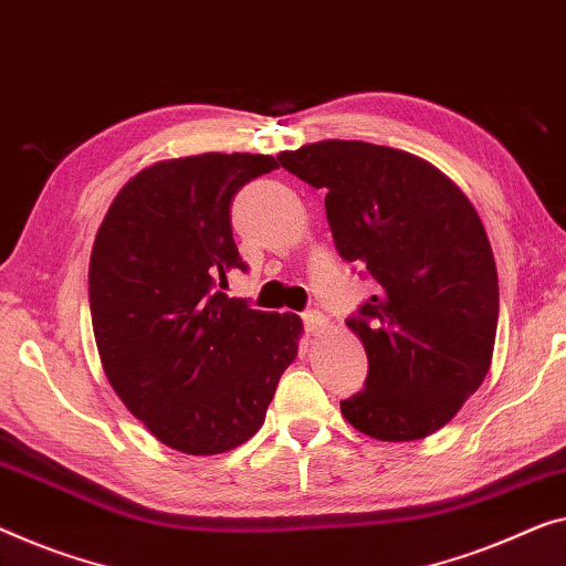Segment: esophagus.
<instances>
[{
	"instance_id": "1",
	"label": "esophagus",
	"mask_w": 566,
	"mask_h": 566,
	"mask_svg": "<svg viewBox=\"0 0 566 566\" xmlns=\"http://www.w3.org/2000/svg\"><path fill=\"white\" fill-rule=\"evenodd\" d=\"M326 316L322 314V311H306L303 314V326H306V332L311 334V337H316V334H322L326 329Z\"/></svg>"
}]
</instances>
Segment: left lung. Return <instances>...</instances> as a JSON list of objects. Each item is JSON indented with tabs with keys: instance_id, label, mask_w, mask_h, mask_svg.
<instances>
[{
	"instance_id": "left-lung-1",
	"label": "left lung",
	"mask_w": 566,
	"mask_h": 566,
	"mask_svg": "<svg viewBox=\"0 0 566 566\" xmlns=\"http://www.w3.org/2000/svg\"><path fill=\"white\" fill-rule=\"evenodd\" d=\"M277 160L324 188L337 252L375 281V296L347 318L367 380L342 416L380 441L429 437L493 363L497 270L478 211L439 168L396 147L324 140Z\"/></svg>"
}]
</instances>
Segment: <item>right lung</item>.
<instances>
[{"label":"right lung","instance_id":"obj_1","mask_svg":"<svg viewBox=\"0 0 566 566\" xmlns=\"http://www.w3.org/2000/svg\"><path fill=\"white\" fill-rule=\"evenodd\" d=\"M277 168L273 155L160 160L122 186L96 232L88 306L106 380L127 411L184 454H222L265 421L298 355L296 314L222 291L242 263L234 193Z\"/></svg>","mask_w":566,"mask_h":566}]
</instances>
